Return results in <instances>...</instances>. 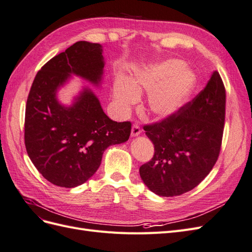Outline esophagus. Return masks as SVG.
<instances>
[{"label": "esophagus", "mask_w": 252, "mask_h": 252, "mask_svg": "<svg viewBox=\"0 0 252 252\" xmlns=\"http://www.w3.org/2000/svg\"><path fill=\"white\" fill-rule=\"evenodd\" d=\"M141 132H142V130H141L140 126H138V125H133L132 126V128H131V136H132V138H134V136L140 135Z\"/></svg>", "instance_id": "34e87169"}]
</instances>
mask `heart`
Masks as SVG:
<instances>
[{
  "instance_id": "b5f03b06",
  "label": "heart",
  "mask_w": 252,
  "mask_h": 252,
  "mask_svg": "<svg viewBox=\"0 0 252 252\" xmlns=\"http://www.w3.org/2000/svg\"><path fill=\"white\" fill-rule=\"evenodd\" d=\"M195 83L194 73L183 61L169 59L135 70L128 80L118 78L112 94L120 112L125 114L146 91L148 111L158 119H167L185 105Z\"/></svg>"
}]
</instances>
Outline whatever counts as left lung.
I'll use <instances>...</instances> for the list:
<instances>
[{"mask_svg":"<svg viewBox=\"0 0 252 252\" xmlns=\"http://www.w3.org/2000/svg\"><path fill=\"white\" fill-rule=\"evenodd\" d=\"M226 94L213 71L191 102L161 123L144 127L155 156L140 167L144 184L159 196L181 195L196 187L215 166L222 144Z\"/></svg>","mask_w":252,"mask_h":252,"instance_id":"1","label":"left lung"}]
</instances>
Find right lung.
<instances>
[{
	"instance_id": "add662e5",
	"label": "right lung",
	"mask_w": 252,
	"mask_h": 252,
	"mask_svg": "<svg viewBox=\"0 0 252 252\" xmlns=\"http://www.w3.org/2000/svg\"><path fill=\"white\" fill-rule=\"evenodd\" d=\"M104 66L102 45L80 41L35 75L26 104L25 146L35 168L53 185L84 184L100 167L104 151L130 135V122L109 119L89 87L82 86L69 105L58 97L72 75L102 87Z\"/></svg>"
}]
</instances>
